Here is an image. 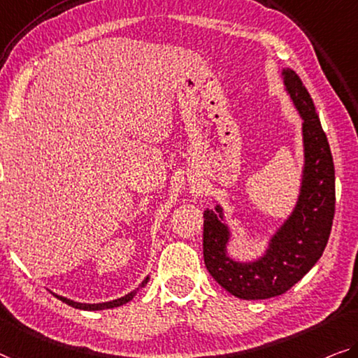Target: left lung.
<instances>
[{
	"mask_svg": "<svg viewBox=\"0 0 358 358\" xmlns=\"http://www.w3.org/2000/svg\"><path fill=\"white\" fill-rule=\"evenodd\" d=\"M285 91L302 118V162L299 195L293 211L268 236L266 250L251 261L230 256L232 230L224 208L203 213V257L211 277L240 299L280 296L294 287L320 259L334 217V164L312 97L296 71L282 69Z\"/></svg>",
	"mask_w": 358,
	"mask_h": 358,
	"instance_id": "8db88e82",
	"label": "left lung"
}]
</instances>
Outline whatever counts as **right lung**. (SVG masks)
<instances>
[{
    "label": "right lung",
    "mask_w": 358,
    "mask_h": 358,
    "mask_svg": "<svg viewBox=\"0 0 358 358\" xmlns=\"http://www.w3.org/2000/svg\"><path fill=\"white\" fill-rule=\"evenodd\" d=\"M148 278H150V277H148V275H147V277H145L144 280H142V283L139 285V287H137L134 291H131V293L122 296V298L113 299V301H107V302H97V304H87V302H76V301H71V299H69V298H64V296H59V294H56V293H52V294L56 296L57 299L65 302V304H69V306L75 307V309H80V310H103V309H113V307H120V306H123V304H126V302H129L131 299H133L137 291L145 287L147 282H148Z\"/></svg>",
    "instance_id": "1"
}]
</instances>
